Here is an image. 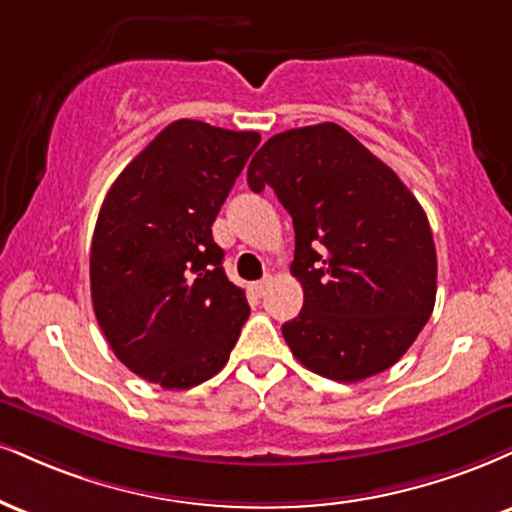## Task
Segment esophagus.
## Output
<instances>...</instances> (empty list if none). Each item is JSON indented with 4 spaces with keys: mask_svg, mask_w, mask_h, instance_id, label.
Segmentation results:
<instances>
[{
    "mask_svg": "<svg viewBox=\"0 0 512 512\" xmlns=\"http://www.w3.org/2000/svg\"><path fill=\"white\" fill-rule=\"evenodd\" d=\"M269 283H272V279L255 281V283H252V293H255V295H264V291H267V288H269Z\"/></svg>",
    "mask_w": 512,
    "mask_h": 512,
    "instance_id": "obj_1",
    "label": "esophagus"
}]
</instances>
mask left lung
Returning a JSON list of instances; mask_svg holds the SVG:
<instances>
[{
  "instance_id": "obj_1",
  "label": "left lung",
  "mask_w": 512,
  "mask_h": 512,
  "mask_svg": "<svg viewBox=\"0 0 512 512\" xmlns=\"http://www.w3.org/2000/svg\"><path fill=\"white\" fill-rule=\"evenodd\" d=\"M248 183L293 217L305 303L281 331L298 362L348 384L396 365L436 300L432 229L396 171L338 123H317L269 138Z\"/></svg>"
}]
</instances>
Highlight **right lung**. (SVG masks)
<instances>
[{
    "label": "right lung",
    "instance_id": "obj_1",
    "mask_svg": "<svg viewBox=\"0 0 512 512\" xmlns=\"http://www.w3.org/2000/svg\"><path fill=\"white\" fill-rule=\"evenodd\" d=\"M260 133L169 123L104 197L90 248L97 324L131 372L190 389L229 362L250 315L212 224Z\"/></svg>",
    "mask_w": 512,
    "mask_h": 512
}]
</instances>
